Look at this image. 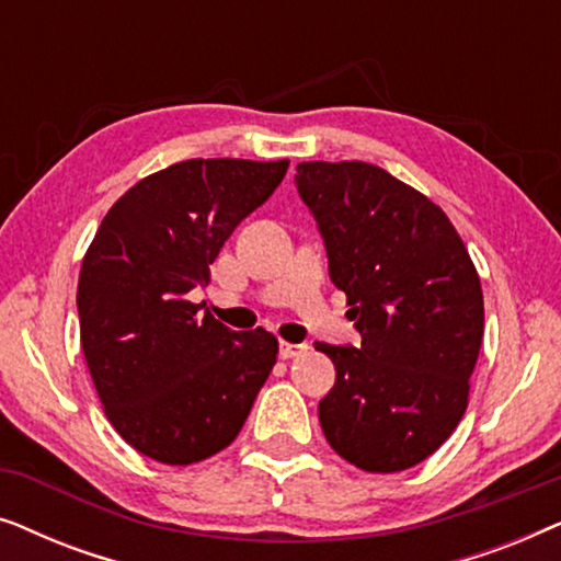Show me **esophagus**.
<instances>
[{
  "label": "esophagus",
  "mask_w": 561,
  "mask_h": 561,
  "mask_svg": "<svg viewBox=\"0 0 561 561\" xmlns=\"http://www.w3.org/2000/svg\"><path fill=\"white\" fill-rule=\"evenodd\" d=\"M306 352H309V344H288V342H280L278 355H280V359H294V357H304Z\"/></svg>",
  "instance_id": "1"
}]
</instances>
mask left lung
<instances>
[{"instance_id":"left-lung-1","label":"left lung","mask_w":561,"mask_h":561,"mask_svg":"<svg viewBox=\"0 0 561 561\" xmlns=\"http://www.w3.org/2000/svg\"><path fill=\"white\" fill-rule=\"evenodd\" d=\"M296 188L363 336L359 347L317 342L336 367L321 428L359 470H409L467 409L485 327L478 271L447 214L378 165L298 163Z\"/></svg>"}]
</instances>
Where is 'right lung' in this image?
<instances>
[{
  "label": "right lung",
  "instance_id": "add662e5",
  "mask_svg": "<svg viewBox=\"0 0 561 561\" xmlns=\"http://www.w3.org/2000/svg\"><path fill=\"white\" fill-rule=\"evenodd\" d=\"M286 171L288 160H183L135 183L96 229L76 294L81 347L106 419L140 455L202 462L248 421L278 340L232 332L186 294Z\"/></svg>",
  "mask_w": 561,
  "mask_h": 561
}]
</instances>
